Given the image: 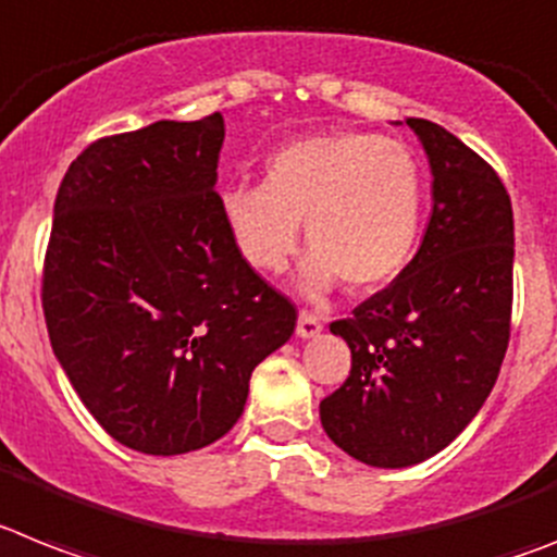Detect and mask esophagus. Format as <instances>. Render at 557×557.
I'll return each mask as SVG.
<instances>
[{
    "label": "esophagus",
    "instance_id": "1",
    "mask_svg": "<svg viewBox=\"0 0 557 557\" xmlns=\"http://www.w3.org/2000/svg\"><path fill=\"white\" fill-rule=\"evenodd\" d=\"M321 330H324V318L318 315V312H310V310L298 312V326H296L298 335L315 337Z\"/></svg>",
    "mask_w": 557,
    "mask_h": 557
}]
</instances>
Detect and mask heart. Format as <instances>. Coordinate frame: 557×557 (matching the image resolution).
<instances>
[{"mask_svg": "<svg viewBox=\"0 0 557 557\" xmlns=\"http://www.w3.org/2000/svg\"><path fill=\"white\" fill-rule=\"evenodd\" d=\"M222 213L250 268H287L304 220L312 250L307 287L326 289L341 278L349 293H372L414 259L425 180L406 143L335 132L287 143L264 165V183L222 194Z\"/></svg>", "mask_w": 557, "mask_h": 557, "instance_id": "heart-1", "label": "heart"}]
</instances>
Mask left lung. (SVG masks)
Listing matches in <instances>:
<instances>
[{
    "label": "left lung",
    "instance_id": "obj_1",
    "mask_svg": "<svg viewBox=\"0 0 557 557\" xmlns=\"http://www.w3.org/2000/svg\"><path fill=\"white\" fill-rule=\"evenodd\" d=\"M406 123L431 160L434 213L408 268L330 324L351 369L321 400L330 440L372 468H408L450 445L487 400L510 344V194L448 129Z\"/></svg>",
    "mask_w": 557,
    "mask_h": 557
}]
</instances>
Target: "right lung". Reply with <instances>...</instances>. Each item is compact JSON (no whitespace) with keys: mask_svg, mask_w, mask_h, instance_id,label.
Instances as JSON below:
<instances>
[{"mask_svg":"<svg viewBox=\"0 0 557 557\" xmlns=\"http://www.w3.org/2000/svg\"><path fill=\"white\" fill-rule=\"evenodd\" d=\"M220 112L109 135L55 194L41 307L61 369L112 440L174 456L225 436L296 304L245 261L222 213Z\"/></svg>","mask_w":557,"mask_h":557,"instance_id":"right-lung-1","label":"right lung"}]
</instances>
